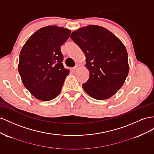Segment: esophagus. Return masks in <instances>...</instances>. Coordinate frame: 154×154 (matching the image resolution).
I'll list each match as a JSON object with an SVG mask.
<instances>
[{
	"mask_svg": "<svg viewBox=\"0 0 154 154\" xmlns=\"http://www.w3.org/2000/svg\"><path fill=\"white\" fill-rule=\"evenodd\" d=\"M81 67V65L80 64H76L75 66L73 68V70H76V69H79Z\"/></svg>",
	"mask_w": 154,
	"mask_h": 154,
	"instance_id": "obj_1",
	"label": "esophagus"
}]
</instances>
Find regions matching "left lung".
Instances as JSON below:
<instances>
[{
	"mask_svg": "<svg viewBox=\"0 0 154 154\" xmlns=\"http://www.w3.org/2000/svg\"><path fill=\"white\" fill-rule=\"evenodd\" d=\"M70 37L86 57L90 77L82 85L83 89L97 100L116 94L129 72L128 54L123 43L110 31L95 25L79 28Z\"/></svg>",
	"mask_w": 154,
	"mask_h": 154,
	"instance_id": "1",
	"label": "left lung"
}]
</instances>
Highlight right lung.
<instances>
[{
  "mask_svg": "<svg viewBox=\"0 0 154 154\" xmlns=\"http://www.w3.org/2000/svg\"><path fill=\"white\" fill-rule=\"evenodd\" d=\"M70 33L67 28L48 26L35 32L22 48L19 73L24 86L38 100L48 101L60 93L69 73L62 63L60 46Z\"/></svg>",
  "mask_w": 154,
  "mask_h": 154,
  "instance_id": "1",
  "label": "right lung"
}]
</instances>
